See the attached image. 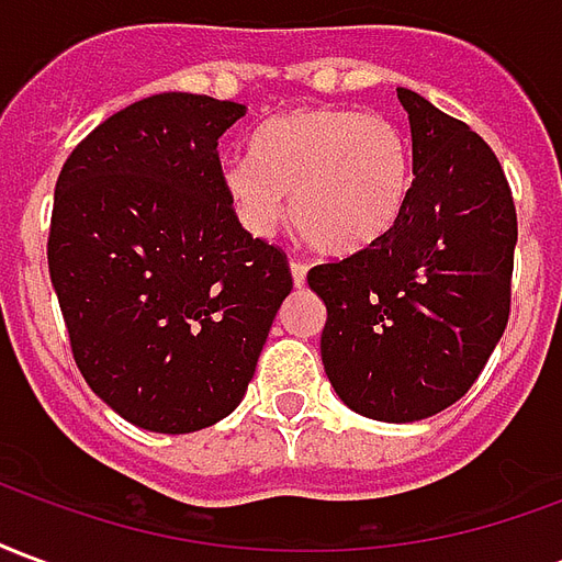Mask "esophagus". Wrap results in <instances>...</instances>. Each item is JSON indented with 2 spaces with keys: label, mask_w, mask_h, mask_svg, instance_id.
<instances>
[{
  "label": "esophagus",
  "mask_w": 562,
  "mask_h": 562,
  "mask_svg": "<svg viewBox=\"0 0 562 562\" xmlns=\"http://www.w3.org/2000/svg\"><path fill=\"white\" fill-rule=\"evenodd\" d=\"M292 277H294V285H304V282H306V261H304V258H292Z\"/></svg>",
  "instance_id": "1"
}]
</instances>
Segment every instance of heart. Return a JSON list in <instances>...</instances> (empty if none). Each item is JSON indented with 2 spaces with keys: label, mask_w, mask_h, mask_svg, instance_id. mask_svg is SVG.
Instances as JSON below:
<instances>
[{
  "label": "heart",
  "mask_w": 562,
  "mask_h": 562,
  "mask_svg": "<svg viewBox=\"0 0 562 562\" xmlns=\"http://www.w3.org/2000/svg\"><path fill=\"white\" fill-rule=\"evenodd\" d=\"M413 183L401 128L349 108H297L256 135V161L232 159L222 189L252 234L273 232L282 195L306 240L349 256L389 232Z\"/></svg>",
  "instance_id": "1"
}]
</instances>
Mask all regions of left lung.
<instances>
[{
  "mask_svg": "<svg viewBox=\"0 0 562 562\" xmlns=\"http://www.w3.org/2000/svg\"><path fill=\"white\" fill-rule=\"evenodd\" d=\"M413 186L389 232L306 273L328 306L322 364L355 413L418 422L458 403L512 310L518 213L503 165L463 120L397 87Z\"/></svg>",
  "mask_w": 562,
  "mask_h": 562,
  "instance_id": "left-lung-1",
  "label": "left lung"
}]
</instances>
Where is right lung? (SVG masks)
I'll list each match as a JSON object with an SVG mask.
<instances>
[{"instance_id":"add662e5","label":"right lung","mask_w":562,"mask_h":562,"mask_svg":"<svg viewBox=\"0 0 562 562\" xmlns=\"http://www.w3.org/2000/svg\"><path fill=\"white\" fill-rule=\"evenodd\" d=\"M244 104L159 92L71 149L47 265L75 364L126 422L192 434L244 401L292 292L280 246L246 232L222 189L220 138Z\"/></svg>"}]
</instances>
